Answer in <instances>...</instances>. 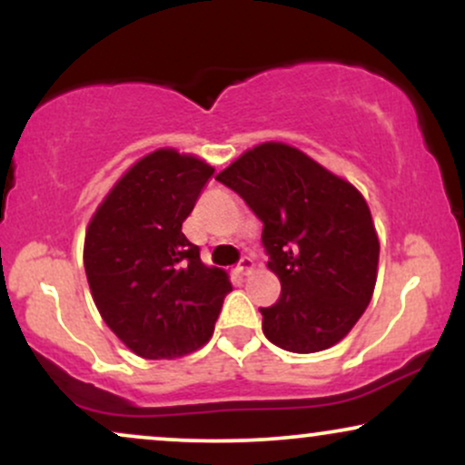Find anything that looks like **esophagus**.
<instances>
[{
    "label": "esophagus",
    "mask_w": 465,
    "mask_h": 465,
    "mask_svg": "<svg viewBox=\"0 0 465 465\" xmlns=\"http://www.w3.org/2000/svg\"><path fill=\"white\" fill-rule=\"evenodd\" d=\"M251 269H253V260H251V258H242V260H240V262H238L236 269H233V273L240 275V277H244V275H249Z\"/></svg>",
    "instance_id": "obj_1"
}]
</instances>
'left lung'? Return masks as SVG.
<instances>
[{"mask_svg":"<svg viewBox=\"0 0 465 465\" xmlns=\"http://www.w3.org/2000/svg\"><path fill=\"white\" fill-rule=\"evenodd\" d=\"M216 181L260 218L269 269L280 277V300L260 308L266 339L295 354L339 343L376 286L381 244L361 192L275 142L247 151Z\"/></svg>","mask_w":465,"mask_h":465,"instance_id":"8db88e82","label":"left lung"}]
</instances>
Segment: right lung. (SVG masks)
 Listing matches in <instances>:
<instances>
[{
	"mask_svg": "<svg viewBox=\"0 0 465 465\" xmlns=\"http://www.w3.org/2000/svg\"><path fill=\"white\" fill-rule=\"evenodd\" d=\"M214 168L162 148L140 159L98 207L84 271L104 323L142 359H177L214 332L232 284L181 232Z\"/></svg>",
	"mask_w": 465,
	"mask_h": 465,
	"instance_id": "1",
	"label": "right lung"
}]
</instances>
